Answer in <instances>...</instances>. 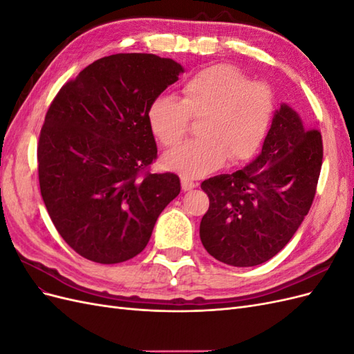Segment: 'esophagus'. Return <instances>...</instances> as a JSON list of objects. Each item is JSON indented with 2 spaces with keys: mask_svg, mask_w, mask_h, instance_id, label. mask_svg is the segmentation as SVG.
<instances>
[{
  "mask_svg": "<svg viewBox=\"0 0 354 354\" xmlns=\"http://www.w3.org/2000/svg\"><path fill=\"white\" fill-rule=\"evenodd\" d=\"M195 187H196V185H195L192 180H189V178H186V177L181 178V189H183L185 192H186V190H192V189H195Z\"/></svg>",
  "mask_w": 354,
  "mask_h": 354,
  "instance_id": "34e87169",
  "label": "esophagus"
}]
</instances>
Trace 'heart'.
<instances>
[{"label":"heart","mask_w":354,"mask_h":354,"mask_svg":"<svg viewBox=\"0 0 354 354\" xmlns=\"http://www.w3.org/2000/svg\"><path fill=\"white\" fill-rule=\"evenodd\" d=\"M274 94L263 81H250L229 65L199 71L181 88V99L162 94L147 111L158 140L177 146L187 134L189 118L201 120L199 140L164 156V164L187 178L203 177L229 160L241 165L261 149L274 115Z\"/></svg>","instance_id":"1"}]
</instances>
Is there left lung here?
I'll list each match as a JSON object with an SVG mask.
<instances>
[{"instance_id":"left-lung-1","label":"left lung","mask_w":354,"mask_h":354,"mask_svg":"<svg viewBox=\"0 0 354 354\" xmlns=\"http://www.w3.org/2000/svg\"><path fill=\"white\" fill-rule=\"evenodd\" d=\"M322 158L320 131L307 130L298 113L282 103L251 164L202 181L209 198L199 227L203 248L234 267L270 260L312 207Z\"/></svg>"}]
</instances>
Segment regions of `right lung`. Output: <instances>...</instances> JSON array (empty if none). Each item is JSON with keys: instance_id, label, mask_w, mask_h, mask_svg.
Segmentation results:
<instances>
[{"instance_id": "right-lung-1", "label": "right lung", "mask_w": 354, "mask_h": 354, "mask_svg": "<svg viewBox=\"0 0 354 354\" xmlns=\"http://www.w3.org/2000/svg\"><path fill=\"white\" fill-rule=\"evenodd\" d=\"M181 72L173 59L120 53L93 62L51 102L37 151L41 196L84 259L116 264L140 254L180 194L178 176L147 171L158 155L147 111Z\"/></svg>"}]
</instances>
